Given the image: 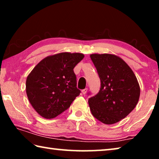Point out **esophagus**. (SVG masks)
I'll use <instances>...</instances> for the list:
<instances>
[{"label": "esophagus", "mask_w": 159, "mask_h": 159, "mask_svg": "<svg viewBox=\"0 0 159 159\" xmlns=\"http://www.w3.org/2000/svg\"><path fill=\"white\" fill-rule=\"evenodd\" d=\"M87 91H88V88H85V89L82 90V93L83 94V95H85V94L87 93Z\"/></svg>", "instance_id": "1"}]
</instances>
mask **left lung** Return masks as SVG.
<instances>
[{
    "label": "left lung",
    "instance_id": "obj_1",
    "mask_svg": "<svg viewBox=\"0 0 159 159\" xmlns=\"http://www.w3.org/2000/svg\"><path fill=\"white\" fill-rule=\"evenodd\" d=\"M101 88L88 99L92 114L107 125L114 124L133 111L140 95L138 79L125 61L113 54H91Z\"/></svg>",
    "mask_w": 159,
    "mask_h": 159
}]
</instances>
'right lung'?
Masks as SVG:
<instances>
[{
  "label": "right lung",
  "instance_id": "right-lung-1",
  "mask_svg": "<svg viewBox=\"0 0 159 159\" xmlns=\"http://www.w3.org/2000/svg\"><path fill=\"white\" fill-rule=\"evenodd\" d=\"M83 57L82 53L67 52L48 56L28 75L26 95L41 116L47 119L55 118L79 95L74 68Z\"/></svg>",
  "mask_w": 159,
  "mask_h": 159
}]
</instances>
